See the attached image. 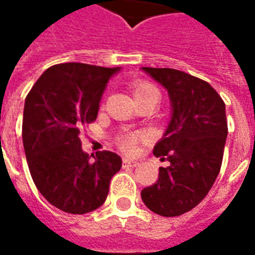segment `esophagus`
<instances>
[{
	"label": "esophagus",
	"mask_w": 255,
	"mask_h": 255,
	"mask_svg": "<svg viewBox=\"0 0 255 255\" xmlns=\"http://www.w3.org/2000/svg\"><path fill=\"white\" fill-rule=\"evenodd\" d=\"M123 166L124 168H135V166H138V162L133 160H129V158H124L123 160Z\"/></svg>",
	"instance_id": "obj_1"
}]
</instances>
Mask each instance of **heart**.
Here are the masks:
<instances>
[{
  "mask_svg": "<svg viewBox=\"0 0 255 255\" xmlns=\"http://www.w3.org/2000/svg\"><path fill=\"white\" fill-rule=\"evenodd\" d=\"M132 93L135 100L139 98V97H144V95L158 94L154 86H151L149 83H133ZM142 138L143 136L139 135V133H124V135H122L119 138L117 143H119V147L123 151H126V153H133L136 150V144H138V142Z\"/></svg>",
  "mask_w": 255,
  "mask_h": 255,
  "instance_id": "heart-1",
  "label": "heart"
}]
</instances>
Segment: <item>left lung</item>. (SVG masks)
<instances>
[{"mask_svg": "<svg viewBox=\"0 0 255 255\" xmlns=\"http://www.w3.org/2000/svg\"><path fill=\"white\" fill-rule=\"evenodd\" d=\"M142 69L168 90L171 120L153 150L169 165L140 197L151 212L175 217L195 208L219 176L228 133L225 104L202 79L171 68Z\"/></svg>", "mask_w": 255, "mask_h": 255, "instance_id": "8db88e82", "label": "left lung"}]
</instances>
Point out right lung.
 <instances>
[{
	"mask_svg": "<svg viewBox=\"0 0 255 255\" xmlns=\"http://www.w3.org/2000/svg\"><path fill=\"white\" fill-rule=\"evenodd\" d=\"M122 68L82 63L47 68L27 95L23 146L32 180L47 202L84 214L104 205L109 183L122 168L113 151L87 154L80 128L94 122L109 79Z\"/></svg>",
	"mask_w": 255,
	"mask_h": 255,
	"instance_id": "obj_1",
	"label": "right lung"
}]
</instances>
